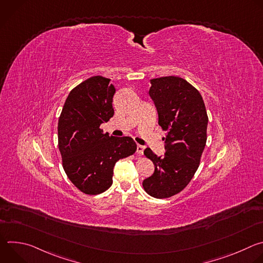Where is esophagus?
<instances>
[{
	"instance_id": "34e87169",
	"label": "esophagus",
	"mask_w": 263,
	"mask_h": 263,
	"mask_svg": "<svg viewBox=\"0 0 263 263\" xmlns=\"http://www.w3.org/2000/svg\"><path fill=\"white\" fill-rule=\"evenodd\" d=\"M143 149H144V146L138 144V145H137V149H136L137 155H142V154H143Z\"/></svg>"
}]
</instances>
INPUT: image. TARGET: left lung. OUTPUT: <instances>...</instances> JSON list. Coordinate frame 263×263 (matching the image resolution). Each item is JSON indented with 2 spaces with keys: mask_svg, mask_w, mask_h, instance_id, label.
I'll list each match as a JSON object with an SVG mask.
<instances>
[{
  "mask_svg": "<svg viewBox=\"0 0 263 263\" xmlns=\"http://www.w3.org/2000/svg\"><path fill=\"white\" fill-rule=\"evenodd\" d=\"M151 84L148 93L158 111V124L166 131V152L158 157L149 147L144 149L155 171L142 186L151 197L165 199L182 192L195 176L206 145L208 116L199 90L183 78L161 77Z\"/></svg>",
  "mask_w": 263,
  "mask_h": 263,
  "instance_id": "8db88e82",
  "label": "left lung"
}]
</instances>
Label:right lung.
<instances>
[{"label": "right lung", "mask_w": 263, "mask_h": 263, "mask_svg": "<svg viewBox=\"0 0 263 263\" xmlns=\"http://www.w3.org/2000/svg\"><path fill=\"white\" fill-rule=\"evenodd\" d=\"M109 82L93 76L72 88L58 121L63 170L80 192L90 196L109 189L117 161L133 155L137 148L131 137L110 136L100 128L115 115L116 88Z\"/></svg>", "instance_id": "obj_1"}]
</instances>
